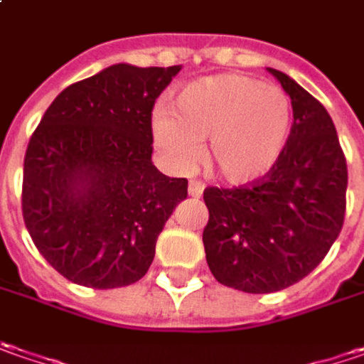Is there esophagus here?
I'll list each match as a JSON object with an SVG mask.
<instances>
[{
	"mask_svg": "<svg viewBox=\"0 0 364 364\" xmlns=\"http://www.w3.org/2000/svg\"><path fill=\"white\" fill-rule=\"evenodd\" d=\"M203 189H205V185L201 181L189 183V195H191V197H201V195H203Z\"/></svg>",
	"mask_w": 364,
	"mask_h": 364,
	"instance_id": "esophagus-1",
	"label": "esophagus"
}]
</instances>
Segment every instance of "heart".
<instances>
[{"label": "heart", "mask_w": 364, "mask_h": 364, "mask_svg": "<svg viewBox=\"0 0 364 364\" xmlns=\"http://www.w3.org/2000/svg\"><path fill=\"white\" fill-rule=\"evenodd\" d=\"M290 131V96L245 74L197 78L175 95V110L157 107L151 117L153 141L171 169H191L207 139V165L233 185L266 177Z\"/></svg>", "instance_id": "b5f03b06"}]
</instances>
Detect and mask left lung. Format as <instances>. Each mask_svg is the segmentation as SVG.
Listing matches in <instances>:
<instances>
[{
    "label": "left lung",
    "mask_w": 364,
    "mask_h": 364,
    "mask_svg": "<svg viewBox=\"0 0 364 364\" xmlns=\"http://www.w3.org/2000/svg\"><path fill=\"white\" fill-rule=\"evenodd\" d=\"M268 72L294 112L282 157L252 185L203 191L207 266L218 282L247 294L306 278L338 237L346 209V159L331 114L290 76Z\"/></svg>",
    "instance_id": "obj_1"
}]
</instances>
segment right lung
Returning a JSON list of instances; mask_svg holds the SVG:
<instances>
[{
    "label": "right lung",
    "instance_id": "add662e5",
    "mask_svg": "<svg viewBox=\"0 0 364 364\" xmlns=\"http://www.w3.org/2000/svg\"><path fill=\"white\" fill-rule=\"evenodd\" d=\"M181 66L114 64L70 84L33 131L21 211L33 244L70 282H139L187 179L153 165L151 112Z\"/></svg>",
    "mask_w": 364,
    "mask_h": 364
}]
</instances>
